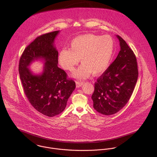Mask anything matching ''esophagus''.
I'll use <instances>...</instances> for the list:
<instances>
[{"mask_svg":"<svg viewBox=\"0 0 157 157\" xmlns=\"http://www.w3.org/2000/svg\"><path fill=\"white\" fill-rule=\"evenodd\" d=\"M83 84V82H80V81H77L76 82V87L77 88H80L81 87Z\"/></svg>","mask_w":157,"mask_h":157,"instance_id":"1","label":"esophagus"}]
</instances>
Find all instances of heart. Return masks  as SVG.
Masks as SVG:
<instances>
[{"instance_id":"b5f03b06","label":"heart","mask_w":157,"mask_h":157,"mask_svg":"<svg viewBox=\"0 0 157 157\" xmlns=\"http://www.w3.org/2000/svg\"><path fill=\"white\" fill-rule=\"evenodd\" d=\"M114 52V40L109 35L86 34L73 39L69 49H62L58 61L64 69L72 72L78 64L82 65L74 74L80 79L86 78L93 73L97 75L109 67Z\"/></svg>"}]
</instances>
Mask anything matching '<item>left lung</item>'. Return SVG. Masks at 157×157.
I'll use <instances>...</instances> for the list:
<instances>
[{
	"instance_id": "obj_1",
	"label": "left lung",
	"mask_w": 157,
	"mask_h": 157,
	"mask_svg": "<svg viewBox=\"0 0 157 157\" xmlns=\"http://www.w3.org/2000/svg\"><path fill=\"white\" fill-rule=\"evenodd\" d=\"M120 51L112 64L97 79L92 95L93 107L99 113L110 115L128 102L137 82L138 71L133 51L119 36Z\"/></svg>"
}]
</instances>
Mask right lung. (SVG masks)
<instances>
[{
  "label": "right lung",
  "mask_w": 157,
  "mask_h": 157,
  "mask_svg": "<svg viewBox=\"0 0 157 157\" xmlns=\"http://www.w3.org/2000/svg\"><path fill=\"white\" fill-rule=\"evenodd\" d=\"M59 31L37 37L24 50L19 72L25 94L31 105L41 113L54 117L63 112L75 88L74 80L67 79L65 71L57 67L58 51L54 45ZM37 59L45 62L43 72L34 75L29 69Z\"/></svg>",
  "instance_id": "add662e5"
}]
</instances>
